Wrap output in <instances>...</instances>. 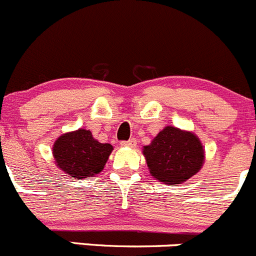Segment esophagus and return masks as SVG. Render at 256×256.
<instances>
[{
    "mask_svg": "<svg viewBox=\"0 0 256 256\" xmlns=\"http://www.w3.org/2000/svg\"><path fill=\"white\" fill-rule=\"evenodd\" d=\"M120 146H130V148H134V146H136V140L134 138H132V139H129V140H127V142H122V143H120Z\"/></svg>",
    "mask_w": 256,
    "mask_h": 256,
    "instance_id": "34e87169",
    "label": "esophagus"
}]
</instances>
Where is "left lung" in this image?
Instances as JSON below:
<instances>
[{"label":"left lung","mask_w":256,"mask_h":256,"mask_svg":"<svg viewBox=\"0 0 256 256\" xmlns=\"http://www.w3.org/2000/svg\"><path fill=\"white\" fill-rule=\"evenodd\" d=\"M149 173L163 184H182L196 176L206 160L203 144L193 132L166 126L143 146Z\"/></svg>","instance_id":"1"}]
</instances>
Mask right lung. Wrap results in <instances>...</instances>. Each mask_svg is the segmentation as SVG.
Wrapping results in <instances>:
<instances>
[{
	"label": "right lung",
	"instance_id": "right-lung-1",
	"mask_svg": "<svg viewBox=\"0 0 256 256\" xmlns=\"http://www.w3.org/2000/svg\"><path fill=\"white\" fill-rule=\"evenodd\" d=\"M113 150L110 143H100L93 138L88 129L62 134L52 148L54 163L70 178L82 179L94 176L104 168Z\"/></svg>",
	"mask_w": 256,
	"mask_h": 256
}]
</instances>
